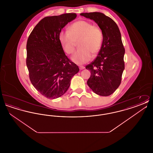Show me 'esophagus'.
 I'll return each mask as SVG.
<instances>
[{
	"mask_svg": "<svg viewBox=\"0 0 153 153\" xmlns=\"http://www.w3.org/2000/svg\"><path fill=\"white\" fill-rule=\"evenodd\" d=\"M79 68H80V70H82V69H84L85 68V67L84 66H80Z\"/></svg>",
	"mask_w": 153,
	"mask_h": 153,
	"instance_id": "34e87169",
	"label": "esophagus"
}]
</instances>
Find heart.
Here are the masks:
<instances>
[{
  "instance_id": "heart-1",
  "label": "heart",
  "mask_w": 153,
  "mask_h": 153,
  "mask_svg": "<svg viewBox=\"0 0 153 153\" xmlns=\"http://www.w3.org/2000/svg\"><path fill=\"white\" fill-rule=\"evenodd\" d=\"M103 36L102 30L92 23L80 20L72 24L68 31H61L59 35V41L66 54L73 53L79 43V49L71 59L77 64L88 62L100 51L102 44Z\"/></svg>"
}]
</instances>
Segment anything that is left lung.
<instances>
[{"label":"left lung","mask_w":153,"mask_h":153,"mask_svg":"<svg viewBox=\"0 0 153 153\" xmlns=\"http://www.w3.org/2000/svg\"><path fill=\"white\" fill-rule=\"evenodd\" d=\"M80 15L95 21L103 36L102 48L97 57L85 67L91 72L88 85L96 94L108 96L120 85L124 69L125 49L120 30L115 22L102 13Z\"/></svg>","instance_id":"8db88e82"}]
</instances>
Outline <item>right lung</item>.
<instances>
[{"instance_id":"obj_1","label":"right lung","mask_w":153,"mask_h":153,"mask_svg":"<svg viewBox=\"0 0 153 153\" xmlns=\"http://www.w3.org/2000/svg\"><path fill=\"white\" fill-rule=\"evenodd\" d=\"M76 16L75 13H69L45 17L29 36L26 65L30 80L48 99H55L64 95L72 78L79 71L78 66L66 57L59 41L61 30Z\"/></svg>"}]
</instances>
